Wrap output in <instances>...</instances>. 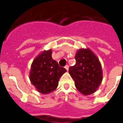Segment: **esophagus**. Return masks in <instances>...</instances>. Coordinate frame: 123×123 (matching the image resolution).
<instances>
[{
	"instance_id": "obj_1",
	"label": "esophagus",
	"mask_w": 123,
	"mask_h": 123,
	"mask_svg": "<svg viewBox=\"0 0 123 123\" xmlns=\"http://www.w3.org/2000/svg\"><path fill=\"white\" fill-rule=\"evenodd\" d=\"M65 68L67 69V70H68V69H69V66H68V65H67V66H65Z\"/></svg>"
}]
</instances>
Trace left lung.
Wrapping results in <instances>:
<instances>
[{"label": "left lung", "instance_id": "left-lung-1", "mask_svg": "<svg viewBox=\"0 0 123 123\" xmlns=\"http://www.w3.org/2000/svg\"><path fill=\"white\" fill-rule=\"evenodd\" d=\"M76 64L69 68V74L81 93L90 95L96 92L103 79L101 65L90 49H80L75 55Z\"/></svg>", "mask_w": 123, "mask_h": 123}]
</instances>
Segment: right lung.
Segmentation results:
<instances>
[{
	"label": "right lung",
	"instance_id": "add662e5",
	"mask_svg": "<svg viewBox=\"0 0 123 123\" xmlns=\"http://www.w3.org/2000/svg\"><path fill=\"white\" fill-rule=\"evenodd\" d=\"M52 51H44L33 61L30 79L36 90L43 94L53 92L58 86L60 78L67 70L59 67L52 59Z\"/></svg>",
	"mask_w": 123,
	"mask_h": 123
}]
</instances>
